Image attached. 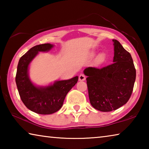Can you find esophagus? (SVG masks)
Returning a JSON list of instances; mask_svg holds the SVG:
<instances>
[{"label":"esophagus","mask_w":149,"mask_h":149,"mask_svg":"<svg viewBox=\"0 0 149 149\" xmlns=\"http://www.w3.org/2000/svg\"><path fill=\"white\" fill-rule=\"evenodd\" d=\"M85 79H86V77H85V75L84 74H80L79 76V81H85Z\"/></svg>","instance_id":"esophagus-1"}]
</instances>
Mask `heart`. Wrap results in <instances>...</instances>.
Listing matches in <instances>:
<instances>
[{
  "label": "heart",
  "mask_w": 149,
  "mask_h": 149,
  "mask_svg": "<svg viewBox=\"0 0 149 149\" xmlns=\"http://www.w3.org/2000/svg\"><path fill=\"white\" fill-rule=\"evenodd\" d=\"M91 55H92V56H94V55H95V52H92ZM103 58H104V55H103V54H100V56H99V59L101 60V59H103Z\"/></svg>",
  "instance_id": "b5f03b06"
}]
</instances>
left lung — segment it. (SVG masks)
Returning <instances> with one entry per match:
<instances>
[{
  "label": "left lung",
  "instance_id": "left-lung-1",
  "mask_svg": "<svg viewBox=\"0 0 149 149\" xmlns=\"http://www.w3.org/2000/svg\"><path fill=\"white\" fill-rule=\"evenodd\" d=\"M113 64L100 69L87 68L86 78L91 104L101 112H110L127 103L136 78L132 57L122 45L112 39Z\"/></svg>",
  "mask_w": 149,
  "mask_h": 149
}]
</instances>
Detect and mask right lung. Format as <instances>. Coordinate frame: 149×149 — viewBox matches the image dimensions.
<instances>
[{
  "label": "right lung",
  "instance_id": "obj_1",
  "mask_svg": "<svg viewBox=\"0 0 149 149\" xmlns=\"http://www.w3.org/2000/svg\"><path fill=\"white\" fill-rule=\"evenodd\" d=\"M54 47L45 43L30 49L19 60L16 83L20 98L25 106L39 114H51L62 107L65 97L77 84L78 76L66 80H58L47 85H37L30 79L29 65L39 52H47Z\"/></svg>",
  "mask_w": 149,
  "mask_h": 149
}]
</instances>
